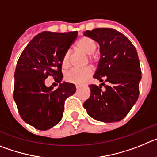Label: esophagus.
Returning a JSON list of instances; mask_svg holds the SVG:
<instances>
[{"label": "esophagus", "mask_w": 157, "mask_h": 157, "mask_svg": "<svg viewBox=\"0 0 157 157\" xmlns=\"http://www.w3.org/2000/svg\"><path fill=\"white\" fill-rule=\"evenodd\" d=\"M81 86H82L79 85V84H76V85H75V87H76V89H77V90H78L79 88H81Z\"/></svg>", "instance_id": "34e87169"}]
</instances>
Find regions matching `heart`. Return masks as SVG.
I'll list each match as a JSON object with an SVG mask.
<instances>
[{"label": "heart", "mask_w": 157, "mask_h": 157, "mask_svg": "<svg viewBox=\"0 0 157 157\" xmlns=\"http://www.w3.org/2000/svg\"><path fill=\"white\" fill-rule=\"evenodd\" d=\"M75 48L88 55V60L92 63L98 61V56L94 54L97 49L95 41L89 37H82L75 42ZM61 64L66 68L70 64V52H66L62 58ZM93 70L90 67H86L84 68H72L65 74V78L72 83H82L92 75Z\"/></svg>", "instance_id": "obj_1"}]
</instances>
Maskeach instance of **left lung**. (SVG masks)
Returning a JSON list of instances; mask_svg holds the SVG:
<instances>
[{"instance_id": "left-lung-1", "label": "left lung", "mask_w": 157, "mask_h": 157, "mask_svg": "<svg viewBox=\"0 0 157 157\" xmlns=\"http://www.w3.org/2000/svg\"><path fill=\"white\" fill-rule=\"evenodd\" d=\"M86 36L99 43L101 50L94 78L104 82L100 87L90 85V96L83 104L90 116L105 123L119 122L125 117L139 96L141 67L131 41L112 28L86 30ZM107 82V85L105 82Z\"/></svg>"}]
</instances>
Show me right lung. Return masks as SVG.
<instances>
[{
	"label": "right lung",
	"instance_id": "add662e5",
	"mask_svg": "<svg viewBox=\"0 0 157 157\" xmlns=\"http://www.w3.org/2000/svg\"><path fill=\"white\" fill-rule=\"evenodd\" d=\"M77 31H44L29 42L18 59L13 98L21 118L29 125L46 130L63 117L64 101L75 93L72 83H60L63 54L75 41ZM54 77L59 87L45 86L44 79Z\"/></svg>",
	"mask_w": 157,
	"mask_h": 157
}]
</instances>
